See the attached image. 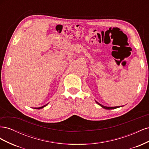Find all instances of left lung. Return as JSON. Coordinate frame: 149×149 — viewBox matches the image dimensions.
Instances as JSON below:
<instances>
[{
    "instance_id": "8db88e82",
    "label": "left lung",
    "mask_w": 149,
    "mask_h": 149,
    "mask_svg": "<svg viewBox=\"0 0 149 149\" xmlns=\"http://www.w3.org/2000/svg\"><path fill=\"white\" fill-rule=\"evenodd\" d=\"M96 102L97 104L98 105H100V106H101L102 108H104V109H116V108H118V107H123V106H116V107H107V106H103L102 104H100L99 102H97L96 101Z\"/></svg>"
}]
</instances>
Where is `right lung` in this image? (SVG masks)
Segmentation results:
<instances>
[{
    "label": "right lung",
    "instance_id": "right-lung-1",
    "mask_svg": "<svg viewBox=\"0 0 149 149\" xmlns=\"http://www.w3.org/2000/svg\"><path fill=\"white\" fill-rule=\"evenodd\" d=\"M48 105V104H45V105H44V106H42V107H35V109H42V108H43L44 107H45L46 106H47Z\"/></svg>",
    "mask_w": 149,
    "mask_h": 149
}]
</instances>
